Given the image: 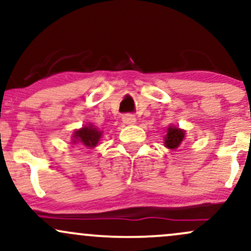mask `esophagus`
<instances>
[{"instance_id": "obj_1", "label": "esophagus", "mask_w": 251, "mask_h": 251, "mask_svg": "<svg viewBox=\"0 0 251 251\" xmlns=\"http://www.w3.org/2000/svg\"><path fill=\"white\" fill-rule=\"evenodd\" d=\"M123 122L124 124H128V125H132V124L135 123V118L132 114H125L123 116Z\"/></svg>"}]
</instances>
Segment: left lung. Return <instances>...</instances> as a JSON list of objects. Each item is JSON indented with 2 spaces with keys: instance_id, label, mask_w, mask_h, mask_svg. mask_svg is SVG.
Instances as JSON below:
<instances>
[{
  "instance_id": "8db88e82",
  "label": "left lung",
  "mask_w": 251,
  "mask_h": 251,
  "mask_svg": "<svg viewBox=\"0 0 251 251\" xmlns=\"http://www.w3.org/2000/svg\"><path fill=\"white\" fill-rule=\"evenodd\" d=\"M184 137H185V131L176 127V126H169L168 132H166L165 137H164V145L168 149L176 150L183 142Z\"/></svg>"
}]
</instances>
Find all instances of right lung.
<instances>
[{"mask_svg": "<svg viewBox=\"0 0 251 251\" xmlns=\"http://www.w3.org/2000/svg\"><path fill=\"white\" fill-rule=\"evenodd\" d=\"M102 132L99 131L93 125L88 124L85 125L82 128L77 129L73 134V144H82L86 148H94L97 145L99 139L101 138Z\"/></svg>", "mask_w": 251, "mask_h": 251, "instance_id": "right-lung-1", "label": "right lung"}]
</instances>
